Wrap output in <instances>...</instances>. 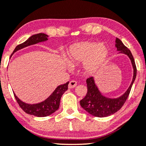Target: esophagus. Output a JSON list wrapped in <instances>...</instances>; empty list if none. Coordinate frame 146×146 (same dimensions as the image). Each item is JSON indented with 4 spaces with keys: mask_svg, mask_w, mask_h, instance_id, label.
Here are the masks:
<instances>
[{
    "mask_svg": "<svg viewBox=\"0 0 146 146\" xmlns=\"http://www.w3.org/2000/svg\"><path fill=\"white\" fill-rule=\"evenodd\" d=\"M77 85V82L76 81L72 80L69 82V88H70V89H71V88H74Z\"/></svg>",
    "mask_w": 146,
    "mask_h": 146,
    "instance_id": "esophagus-1",
    "label": "esophagus"
}]
</instances>
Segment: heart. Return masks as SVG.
<instances>
[{"label": "heart", "mask_w": 146, "mask_h": 146, "mask_svg": "<svg viewBox=\"0 0 146 146\" xmlns=\"http://www.w3.org/2000/svg\"><path fill=\"white\" fill-rule=\"evenodd\" d=\"M108 49L103 44L92 42H83L70 47L68 61L71 64L84 62V69L93 73L100 69L106 61Z\"/></svg>", "instance_id": "1"}]
</instances>
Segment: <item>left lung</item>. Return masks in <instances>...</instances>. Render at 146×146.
<instances>
[{"label": "left lung", "mask_w": 146, "mask_h": 146, "mask_svg": "<svg viewBox=\"0 0 146 146\" xmlns=\"http://www.w3.org/2000/svg\"><path fill=\"white\" fill-rule=\"evenodd\" d=\"M115 46L118 51L121 53H124L129 57L133 67V81L129 88L122 96L116 99H110L107 98L101 94L97 86H96L93 77H91L87 79L86 84L88 87V92L86 96L80 101V104L81 106L88 113L97 117H108L115 113L122 108L129 95L132 85L137 75V68H136L135 62L133 56L130 50L125 46L123 42L121 41V40L117 38L116 39Z\"/></svg>", "instance_id": "left-lung-1"}]
</instances>
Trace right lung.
Returning <instances> with one entry per match:
<instances>
[{"mask_svg": "<svg viewBox=\"0 0 146 146\" xmlns=\"http://www.w3.org/2000/svg\"><path fill=\"white\" fill-rule=\"evenodd\" d=\"M48 36H47L45 34H42V33L33 35L28 40L24 42L23 43L20 44L19 45L17 46L13 50V54L16 51L23 48L32 45V44H37L38 42L46 41V40H48ZM69 82H68L66 84L60 85V86L57 87L56 90L53 92V93L46 100H44V102L38 103V104H26V103L22 102L21 100L18 98L15 94L14 96L20 108L24 112H26L27 114L38 117H47V116H49L50 114L54 113L55 111H56L58 109L60 98H61L62 96L64 93V92H66L68 90V84H69Z\"/></svg>", "mask_w": 146, "mask_h": 146, "instance_id": "1", "label": "right lung"}]
</instances>
